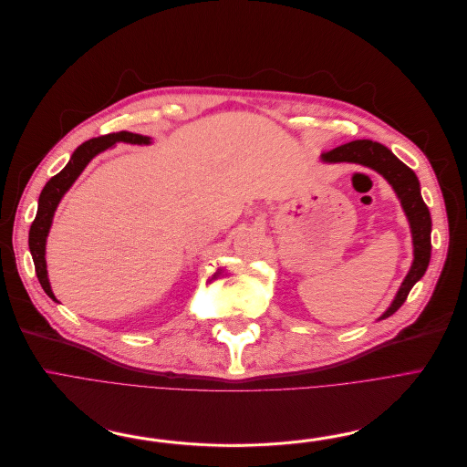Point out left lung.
Returning <instances> with one entry per match:
<instances>
[{
    "instance_id": "left-lung-1",
    "label": "left lung",
    "mask_w": 467,
    "mask_h": 467,
    "mask_svg": "<svg viewBox=\"0 0 467 467\" xmlns=\"http://www.w3.org/2000/svg\"><path fill=\"white\" fill-rule=\"evenodd\" d=\"M323 160L328 163H338V161L359 163L379 171L393 186L399 199H401V205L410 222L412 243H414V262L401 288H399L395 300L388 307V312L380 317V319H386L403 306L414 283L426 274L430 256H431V216H430L428 205L424 203V199H421L420 182L412 169H409L403 161H399L386 146L372 140H351L335 150L325 151Z\"/></svg>"
}]
</instances>
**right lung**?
I'll return each instance as SVG.
<instances>
[{
    "instance_id": "add662e5",
    "label": "right lung",
    "mask_w": 467,
    "mask_h": 467,
    "mask_svg": "<svg viewBox=\"0 0 467 467\" xmlns=\"http://www.w3.org/2000/svg\"><path fill=\"white\" fill-rule=\"evenodd\" d=\"M116 142L150 144V139L142 137V135H135V132L119 130V132H109V135H102V137L87 140L72 153V160L68 161V165H66L58 174H55L53 179L46 184V188L41 190L37 214L30 226L28 245H30V253L34 258L37 279L43 286V291H46L53 300H55V295L51 291V285L47 279V268H46V239H47V234L51 228L53 214L57 211V205L62 199V195L68 192V188L76 182V179L87 167V163L91 161L97 153H100L102 150H106L109 146H114Z\"/></svg>"
}]
</instances>
